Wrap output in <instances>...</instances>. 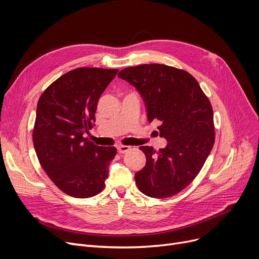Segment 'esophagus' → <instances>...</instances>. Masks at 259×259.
<instances>
[{
  "label": "esophagus",
  "mask_w": 259,
  "mask_h": 259,
  "mask_svg": "<svg viewBox=\"0 0 259 259\" xmlns=\"http://www.w3.org/2000/svg\"><path fill=\"white\" fill-rule=\"evenodd\" d=\"M129 150H130V147L129 146H122V145L117 146V152L118 153H126Z\"/></svg>",
  "instance_id": "34e87169"
}]
</instances>
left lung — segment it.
<instances>
[{
  "label": "left lung",
  "instance_id": "8db88e82",
  "mask_svg": "<svg viewBox=\"0 0 259 259\" xmlns=\"http://www.w3.org/2000/svg\"><path fill=\"white\" fill-rule=\"evenodd\" d=\"M137 88L149 121L160 120L158 151L143 146L146 166L135 173L140 191L153 198L181 192L196 178L215 141L213 110L197 80L185 70L161 64L128 67L118 73Z\"/></svg>",
  "mask_w": 259,
  "mask_h": 259
}]
</instances>
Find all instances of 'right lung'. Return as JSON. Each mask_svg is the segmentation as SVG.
Wrapping results in <instances>:
<instances>
[{"mask_svg":"<svg viewBox=\"0 0 259 259\" xmlns=\"http://www.w3.org/2000/svg\"><path fill=\"white\" fill-rule=\"evenodd\" d=\"M117 69L83 67L63 74L37 102L33 146L49 179L68 195L88 198L105 187L115 147L84 138L93 127L101 94Z\"/></svg>","mask_w":259,"mask_h":259,"instance_id":"1","label":"right lung"}]
</instances>
